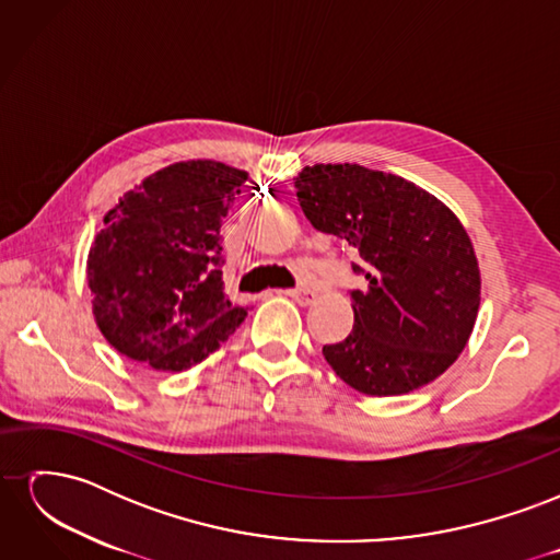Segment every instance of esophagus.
Here are the masks:
<instances>
[{"label":"esophagus","instance_id":"obj_1","mask_svg":"<svg viewBox=\"0 0 560 560\" xmlns=\"http://www.w3.org/2000/svg\"><path fill=\"white\" fill-rule=\"evenodd\" d=\"M284 296H290V299H294L296 303H301V306H308V303L313 301V292L311 290H284L282 292Z\"/></svg>","mask_w":560,"mask_h":560}]
</instances>
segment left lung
<instances>
[{
  "instance_id": "left-lung-1",
  "label": "left lung",
  "mask_w": 560,
  "mask_h": 560,
  "mask_svg": "<svg viewBox=\"0 0 560 560\" xmlns=\"http://www.w3.org/2000/svg\"><path fill=\"white\" fill-rule=\"evenodd\" d=\"M311 224L343 241L362 266L354 325L325 346L336 376L369 397L432 383L460 358L481 306L477 252L460 219L430 191L358 163H315L294 177Z\"/></svg>"
}]
</instances>
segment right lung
Returning a JSON list of instances; mask_svg holds the SVG:
<instances>
[{
    "label": "right lung",
    "instance_id": "right-lung-1",
    "mask_svg": "<svg viewBox=\"0 0 560 560\" xmlns=\"http://www.w3.org/2000/svg\"><path fill=\"white\" fill-rule=\"evenodd\" d=\"M247 173L198 159L165 165L118 198L89 249L93 317L128 360L177 374L222 348L247 308L224 296L219 226Z\"/></svg>",
    "mask_w": 560,
    "mask_h": 560
}]
</instances>
